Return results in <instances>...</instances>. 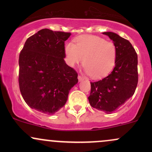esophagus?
<instances>
[{"mask_svg": "<svg viewBox=\"0 0 152 152\" xmlns=\"http://www.w3.org/2000/svg\"><path fill=\"white\" fill-rule=\"evenodd\" d=\"M78 81H82L83 79H84V78H83V76H80V75L78 76Z\"/></svg>", "mask_w": 152, "mask_h": 152, "instance_id": "34e87169", "label": "esophagus"}]
</instances>
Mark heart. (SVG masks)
<instances>
[{
    "label": "heart",
    "instance_id": "1",
    "mask_svg": "<svg viewBox=\"0 0 152 152\" xmlns=\"http://www.w3.org/2000/svg\"><path fill=\"white\" fill-rule=\"evenodd\" d=\"M75 42L65 46L66 59L71 67L83 61L86 73L93 78L102 77L114 67L117 48L113 42L93 35L79 36Z\"/></svg>",
    "mask_w": 152,
    "mask_h": 152
}]
</instances>
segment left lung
<instances>
[{"instance_id":"obj_1","label":"left lung","mask_w":152,"mask_h":152,"mask_svg":"<svg viewBox=\"0 0 152 152\" xmlns=\"http://www.w3.org/2000/svg\"><path fill=\"white\" fill-rule=\"evenodd\" d=\"M117 48L115 67L99 81L91 82L88 102L93 108L111 114L134 95L138 83V57L128 40L112 32H104Z\"/></svg>"}]
</instances>
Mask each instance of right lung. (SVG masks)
I'll return each mask as SVG.
<instances>
[{
	"label": "right lung",
	"instance_id": "1",
	"mask_svg": "<svg viewBox=\"0 0 152 152\" xmlns=\"http://www.w3.org/2000/svg\"><path fill=\"white\" fill-rule=\"evenodd\" d=\"M71 33L44 28L26 40L19 55V88L31 109L51 115L65 105L78 74L64 61Z\"/></svg>",
	"mask_w": 152,
	"mask_h": 152
}]
</instances>
